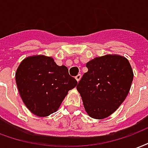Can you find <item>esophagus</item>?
Masks as SVG:
<instances>
[{"label":"esophagus","mask_w":148,"mask_h":148,"mask_svg":"<svg viewBox=\"0 0 148 148\" xmlns=\"http://www.w3.org/2000/svg\"><path fill=\"white\" fill-rule=\"evenodd\" d=\"M81 77H82V75H81V74H77V76L75 77V79L77 80V82H79L80 80H81Z\"/></svg>","instance_id":"obj_1"}]
</instances>
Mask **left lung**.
Instances as JSON below:
<instances>
[{
    "label": "left lung",
    "instance_id": "1",
    "mask_svg": "<svg viewBox=\"0 0 148 148\" xmlns=\"http://www.w3.org/2000/svg\"><path fill=\"white\" fill-rule=\"evenodd\" d=\"M88 71L78 82L85 111L103 119L115 111L130 92L133 71L129 60L119 55H105L86 63Z\"/></svg>",
    "mask_w": 148,
    "mask_h": 148
}]
</instances>
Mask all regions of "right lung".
Returning <instances> with one entry per match:
<instances>
[{"mask_svg":"<svg viewBox=\"0 0 148 148\" xmlns=\"http://www.w3.org/2000/svg\"><path fill=\"white\" fill-rule=\"evenodd\" d=\"M16 82L24 104L38 117L56 112L77 84L66 66H58L53 58L44 55L25 58L16 70Z\"/></svg>","mask_w":148,"mask_h":148,"instance_id":"right-lung-1","label":"right lung"}]
</instances>
